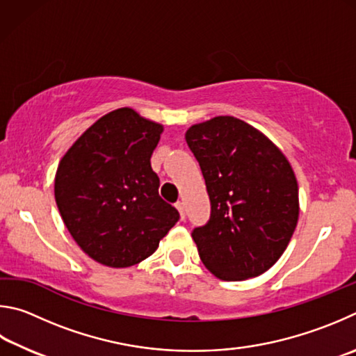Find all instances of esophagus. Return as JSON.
Returning a JSON list of instances; mask_svg holds the SVG:
<instances>
[{
    "instance_id": "34e87169",
    "label": "esophagus",
    "mask_w": 356,
    "mask_h": 356,
    "mask_svg": "<svg viewBox=\"0 0 356 356\" xmlns=\"http://www.w3.org/2000/svg\"><path fill=\"white\" fill-rule=\"evenodd\" d=\"M175 207H177L179 217H181V220H184L186 219V204H184V202H178L177 204H175Z\"/></svg>"
}]
</instances>
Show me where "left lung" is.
Wrapping results in <instances>:
<instances>
[{"mask_svg": "<svg viewBox=\"0 0 356 356\" xmlns=\"http://www.w3.org/2000/svg\"><path fill=\"white\" fill-rule=\"evenodd\" d=\"M186 142L202 167L211 219L192 232L207 269L225 282L258 277L277 263L298 220V184L269 137L232 115L195 123Z\"/></svg>", "mask_w": 356, "mask_h": 356, "instance_id": "8db88e82", "label": "left lung"}]
</instances>
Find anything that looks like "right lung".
I'll use <instances>...</instances> for the list:
<instances>
[{
    "mask_svg": "<svg viewBox=\"0 0 356 356\" xmlns=\"http://www.w3.org/2000/svg\"><path fill=\"white\" fill-rule=\"evenodd\" d=\"M162 131L161 123L120 108L90 124L62 156L56 204L74 242L99 264H139L179 219L159 197L149 162Z\"/></svg>",
    "mask_w": 356,
    "mask_h": 356,
    "instance_id": "obj_1",
    "label": "right lung"
}]
</instances>
